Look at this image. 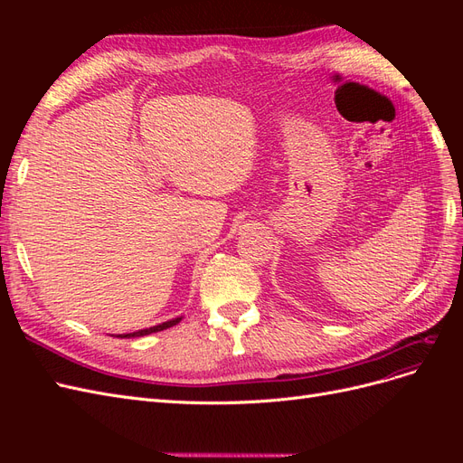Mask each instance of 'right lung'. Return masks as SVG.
I'll use <instances>...</instances> for the list:
<instances>
[{"mask_svg":"<svg viewBox=\"0 0 463 463\" xmlns=\"http://www.w3.org/2000/svg\"><path fill=\"white\" fill-rule=\"evenodd\" d=\"M181 318H184V317H177V318H172V320H165V322H162V325L150 326V328H143V330H137V332L118 334V338H141V335H148V334H152V332H160V330H165V328H170V326H175Z\"/></svg>","mask_w":463,"mask_h":463,"instance_id":"right-lung-1","label":"right lung"}]
</instances>
